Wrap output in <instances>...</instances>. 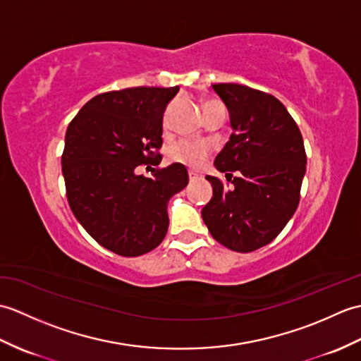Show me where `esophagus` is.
<instances>
[{
	"instance_id": "esophagus-1",
	"label": "esophagus",
	"mask_w": 361,
	"mask_h": 361,
	"mask_svg": "<svg viewBox=\"0 0 361 361\" xmlns=\"http://www.w3.org/2000/svg\"><path fill=\"white\" fill-rule=\"evenodd\" d=\"M200 176H202V175H198L197 172H194V171H189V180H190V181H195V180L200 178Z\"/></svg>"
}]
</instances>
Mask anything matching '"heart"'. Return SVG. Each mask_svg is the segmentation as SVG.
<instances>
[{"mask_svg": "<svg viewBox=\"0 0 361 361\" xmlns=\"http://www.w3.org/2000/svg\"><path fill=\"white\" fill-rule=\"evenodd\" d=\"M211 145L203 141L181 140L169 147L167 157L172 163L183 164L190 169H202L211 157Z\"/></svg>", "mask_w": 361, "mask_h": 361, "instance_id": "heart-1", "label": "heart"}]
</instances>
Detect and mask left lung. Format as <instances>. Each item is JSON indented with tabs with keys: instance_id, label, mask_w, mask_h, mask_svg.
Segmentation results:
<instances>
[{
	"instance_id": "1",
	"label": "left lung",
	"mask_w": 361,
	"mask_h": 361,
	"mask_svg": "<svg viewBox=\"0 0 361 361\" xmlns=\"http://www.w3.org/2000/svg\"><path fill=\"white\" fill-rule=\"evenodd\" d=\"M212 90L234 130L214 161L231 186L206 176L212 198L202 217L219 243L250 252L270 243L298 208L307 164L302 135L274 96L239 83H216Z\"/></svg>"
}]
</instances>
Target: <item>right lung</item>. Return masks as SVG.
Here are the masks:
<instances>
[{
	"mask_svg": "<svg viewBox=\"0 0 361 361\" xmlns=\"http://www.w3.org/2000/svg\"><path fill=\"white\" fill-rule=\"evenodd\" d=\"M178 90L97 94L68 126L62 155L68 203L85 231L119 256H141L163 242L167 203L189 183L186 167L176 163L152 178L136 172L161 163L163 114Z\"/></svg>",
	"mask_w": 361,
	"mask_h": 361,
	"instance_id": "1",
	"label": "right lung"
}]
</instances>
